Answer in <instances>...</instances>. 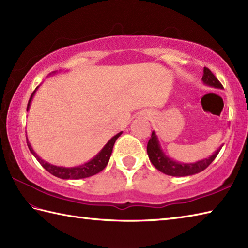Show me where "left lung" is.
Masks as SVG:
<instances>
[{"label":"left lung","instance_id":"left-lung-1","mask_svg":"<svg viewBox=\"0 0 248 248\" xmlns=\"http://www.w3.org/2000/svg\"><path fill=\"white\" fill-rule=\"evenodd\" d=\"M202 81L203 82L204 85L223 89V85L219 83L217 78L214 77L213 73L210 71L208 68H203V75ZM223 145L214 152L212 155L209 157H205L203 160H199L195 163H181L176 160L171 159L168 156L164 151H163L160 140L157 139V135L155 134V131H152L151 139L148 141L147 145V154H148L149 160L152 163L157 170L165 173L168 176L173 177H186L192 176L195 173H198L205 170L211 163L214 161L215 157L218 155L219 150L222 149Z\"/></svg>","mask_w":248,"mask_h":248}]
</instances>
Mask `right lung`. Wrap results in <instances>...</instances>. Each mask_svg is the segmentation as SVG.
<instances>
[{"instance_id": "add662e5", "label": "right lung", "mask_w": 248, "mask_h": 248, "mask_svg": "<svg viewBox=\"0 0 248 248\" xmlns=\"http://www.w3.org/2000/svg\"><path fill=\"white\" fill-rule=\"evenodd\" d=\"M52 73H56V72L54 71ZM38 87L39 86H37V88L35 89L34 93H31V96L29 100L28 108H26V110L30 109L31 100H33V98L35 96V93H36L37 89H38ZM121 133H123V132H119L116 135H114L113 138L110 139L108 141V143L104 145L103 148L93 157V159H91L86 163H84V164H82V165H78V166H73V167H65V166H57V165L50 164V163L46 162L45 160L41 159V157L34 151L33 147H31V143L29 141L28 136H26V143H28V147H29L30 151L31 152V155H33L37 159V161H38L40 164L43 165L45 170H46L50 173H52V175L57 177V178L73 179V180H77V179H83V178L92 177V176L96 175V173H98V172H100V171L104 170L105 166L108 165V163L109 161L110 155H112L115 141L121 135Z\"/></svg>"}]
</instances>
